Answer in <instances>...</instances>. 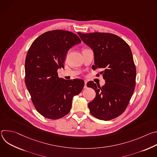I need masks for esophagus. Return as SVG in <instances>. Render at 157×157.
Here are the masks:
<instances>
[{
	"label": "esophagus",
	"mask_w": 157,
	"mask_h": 157,
	"mask_svg": "<svg viewBox=\"0 0 157 157\" xmlns=\"http://www.w3.org/2000/svg\"><path fill=\"white\" fill-rule=\"evenodd\" d=\"M84 89L87 88V81H84Z\"/></svg>",
	"instance_id": "34e87169"
}]
</instances>
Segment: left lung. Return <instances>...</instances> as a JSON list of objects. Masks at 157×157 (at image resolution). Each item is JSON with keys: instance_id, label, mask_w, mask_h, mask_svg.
I'll use <instances>...</instances> for the list:
<instances>
[{"instance_id": "obj_1", "label": "left lung", "mask_w": 157, "mask_h": 157, "mask_svg": "<svg viewBox=\"0 0 157 157\" xmlns=\"http://www.w3.org/2000/svg\"><path fill=\"white\" fill-rule=\"evenodd\" d=\"M94 53V70L101 69L105 84L87 83L96 91V98L88 104L96 118L109 121L126 109L136 84V68L128 44L119 36L109 33H78Z\"/></svg>"}]
</instances>
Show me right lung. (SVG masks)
Returning <instances> with one entry per match:
<instances>
[{"label":"right lung","mask_w":157,"mask_h":157,"mask_svg":"<svg viewBox=\"0 0 157 157\" xmlns=\"http://www.w3.org/2000/svg\"><path fill=\"white\" fill-rule=\"evenodd\" d=\"M80 43L73 32L54 30L40 35L29 49L25 82L36 110L45 118L56 120L68 114L73 96L84 86L81 79L59 78L57 72L68 51Z\"/></svg>","instance_id":"right-lung-1"}]
</instances>
